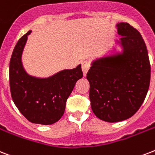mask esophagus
<instances>
[{"instance_id":"obj_1","label":"esophagus","mask_w":155,"mask_h":155,"mask_svg":"<svg viewBox=\"0 0 155 155\" xmlns=\"http://www.w3.org/2000/svg\"><path fill=\"white\" fill-rule=\"evenodd\" d=\"M82 71L83 73H84V75H86L87 72H88V71L90 68V63L88 61H83L82 62Z\"/></svg>"}]
</instances>
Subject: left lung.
Listing matches in <instances>:
<instances>
[{
	"mask_svg": "<svg viewBox=\"0 0 155 155\" xmlns=\"http://www.w3.org/2000/svg\"><path fill=\"white\" fill-rule=\"evenodd\" d=\"M117 28L123 53L93 61L86 76L93 113L110 123L127 120L137 111L150 82V63L141 35L127 22Z\"/></svg>",
	"mask_w": 155,
	"mask_h": 155,
	"instance_id": "obj_1",
	"label": "left lung"
}]
</instances>
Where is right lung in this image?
Listing matches in <instances>:
<instances>
[{
	"label": "right lung",
	"mask_w": 155,
	"mask_h": 155,
	"mask_svg": "<svg viewBox=\"0 0 155 155\" xmlns=\"http://www.w3.org/2000/svg\"><path fill=\"white\" fill-rule=\"evenodd\" d=\"M31 31L18 40L9 62V87L13 101L23 116L33 124L49 125L64 114L66 102L78 80L83 77L81 65L64 70L46 79L28 75L21 56Z\"/></svg>",
	"instance_id": "1"
}]
</instances>
